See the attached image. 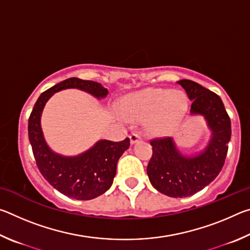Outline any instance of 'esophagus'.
I'll list each match as a JSON object with an SVG mask.
<instances>
[{
    "instance_id": "esophagus-1",
    "label": "esophagus",
    "mask_w": 250,
    "mask_h": 250,
    "mask_svg": "<svg viewBox=\"0 0 250 250\" xmlns=\"http://www.w3.org/2000/svg\"><path fill=\"white\" fill-rule=\"evenodd\" d=\"M141 139V135L139 133H132L130 135V142L131 145H134V143H137L139 140Z\"/></svg>"
}]
</instances>
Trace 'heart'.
Returning <instances> with one entry per match:
<instances>
[{
    "label": "heart",
    "mask_w": 250,
    "mask_h": 250,
    "mask_svg": "<svg viewBox=\"0 0 250 250\" xmlns=\"http://www.w3.org/2000/svg\"><path fill=\"white\" fill-rule=\"evenodd\" d=\"M121 112L132 121H147V131L161 135L168 132L184 117L188 99L182 91L147 88L122 101Z\"/></svg>",
    "instance_id": "b5f03b06"
}]
</instances>
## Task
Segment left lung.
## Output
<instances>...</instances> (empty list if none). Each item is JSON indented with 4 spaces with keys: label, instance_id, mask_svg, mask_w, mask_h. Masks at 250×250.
Masks as SVG:
<instances>
[{
    "label": "left lung",
    "instance_id": "left-lung-1",
    "mask_svg": "<svg viewBox=\"0 0 250 250\" xmlns=\"http://www.w3.org/2000/svg\"><path fill=\"white\" fill-rule=\"evenodd\" d=\"M192 100L191 116H202L210 131L207 146L191 155L181 153L173 138L155 139L146 167L151 184L170 197H186L197 193L215 180L225 162L230 141V119L215 92L188 79L177 82Z\"/></svg>",
    "mask_w": 250,
    "mask_h": 250
}]
</instances>
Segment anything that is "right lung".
I'll return each instance as SVG.
<instances>
[{"mask_svg":"<svg viewBox=\"0 0 250 250\" xmlns=\"http://www.w3.org/2000/svg\"><path fill=\"white\" fill-rule=\"evenodd\" d=\"M64 89H79L97 99L108 96V89L101 83L68 78L44 91L37 99L28 119V139L34 158L42 175L64 195L80 201H88L107 192L112 185L120 156L130 146V139L112 142L99 140L90 149L75 156L54 152L44 138L41 118L44 107L55 92Z\"/></svg>","mask_w":250,"mask_h":250,"instance_id":"add662e5","label":"right lung"}]
</instances>
